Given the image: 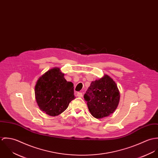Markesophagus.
Instances as JSON below:
<instances>
[{
  "label": "esophagus",
  "instance_id": "esophagus-1",
  "mask_svg": "<svg viewBox=\"0 0 158 158\" xmlns=\"http://www.w3.org/2000/svg\"><path fill=\"white\" fill-rule=\"evenodd\" d=\"M77 96L78 97H81L83 96V93L82 92H78L77 93Z\"/></svg>",
  "mask_w": 158,
  "mask_h": 158
}]
</instances>
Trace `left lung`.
Instances as JSON below:
<instances>
[{
    "label": "left lung",
    "mask_w": 158,
    "mask_h": 158,
    "mask_svg": "<svg viewBox=\"0 0 158 158\" xmlns=\"http://www.w3.org/2000/svg\"><path fill=\"white\" fill-rule=\"evenodd\" d=\"M90 114L97 118H102L113 114L120 100V92L116 83L107 75L92 81L84 95Z\"/></svg>",
    "instance_id": "obj_1"
}]
</instances>
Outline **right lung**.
Segmentation results:
<instances>
[{
    "label": "right lung",
    "instance_id": "add662e5",
    "mask_svg": "<svg viewBox=\"0 0 158 158\" xmlns=\"http://www.w3.org/2000/svg\"><path fill=\"white\" fill-rule=\"evenodd\" d=\"M59 68H53L42 75L35 86L36 102L43 112L56 116L64 112L75 99L73 84L67 81Z\"/></svg>",
    "mask_w": 158,
    "mask_h": 158
}]
</instances>
